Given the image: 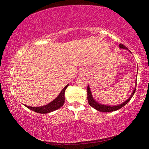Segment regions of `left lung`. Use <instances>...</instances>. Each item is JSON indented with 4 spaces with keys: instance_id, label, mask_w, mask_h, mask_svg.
<instances>
[{
    "instance_id": "left-lung-1",
    "label": "left lung",
    "mask_w": 149,
    "mask_h": 149,
    "mask_svg": "<svg viewBox=\"0 0 149 149\" xmlns=\"http://www.w3.org/2000/svg\"><path fill=\"white\" fill-rule=\"evenodd\" d=\"M119 47H120V49H125V50H129L127 49V47H125L124 45H122V44L119 45ZM129 51H130V52L132 53V52H131L130 50H129ZM137 72H138V71H137ZM136 86H137V79L135 80V85L134 89H133L132 93L131 94L130 97H129V99H127V100H125V101H124L123 103H122V104H120L114 105V106H110V105H106V104H100V103H99V102H97V100H95V99L93 97L91 91L90 87H89V85H88V86H87V100H88V102H89V104L90 106H91L93 108H94L95 109H96L98 111H100V112H113V111H116L117 110H119V109H120L121 108L124 107V106L126 104H127V102H129V101L131 100V99H132L133 95H134L135 92Z\"/></svg>"
}]
</instances>
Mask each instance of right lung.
I'll list each match as a JSON object with an SVG mask.
<instances>
[{"label":"right lung","instance_id":"1","mask_svg":"<svg viewBox=\"0 0 149 149\" xmlns=\"http://www.w3.org/2000/svg\"><path fill=\"white\" fill-rule=\"evenodd\" d=\"M69 85L70 84H68L65 85V86L63 88V89L61 91V92L60 93V94L58 95V97L56 99H54L52 102H49V104L39 107H31L27 105L25 106H26L27 108H29V109L34 111V112H36L37 113H40V114H47V113H50L53 112L54 110H56L60 107H62L64 104L65 91L66 89V88L69 86Z\"/></svg>","mask_w":149,"mask_h":149}]
</instances>
